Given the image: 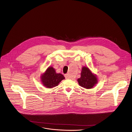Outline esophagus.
<instances>
[{"label": "esophagus", "mask_w": 132, "mask_h": 132, "mask_svg": "<svg viewBox=\"0 0 132 132\" xmlns=\"http://www.w3.org/2000/svg\"><path fill=\"white\" fill-rule=\"evenodd\" d=\"M65 76L66 79H71V77L69 74H66L65 75Z\"/></svg>", "instance_id": "1"}]
</instances>
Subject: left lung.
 <instances>
[{
    "label": "left lung",
    "mask_w": 132,
    "mask_h": 132,
    "mask_svg": "<svg viewBox=\"0 0 132 132\" xmlns=\"http://www.w3.org/2000/svg\"><path fill=\"white\" fill-rule=\"evenodd\" d=\"M79 85L86 89L94 88L98 84V79L97 75L86 66H83L81 68L80 77L77 79Z\"/></svg>",
    "instance_id": "left-lung-1"
}]
</instances>
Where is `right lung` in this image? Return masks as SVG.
Returning a JSON list of instances; mask_svg holds the SVG:
<instances>
[{"instance_id":"1","label":"right lung","mask_w":132,"mask_h":132,"mask_svg":"<svg viewBox=\"0 0 132 132\" xmlns=\"http://www.w3.org/2000/svg\"><path fill=\"white\" fill-rule=\"evenodd\" d=\"M65 78L62 74L56 73L55 69L52 66H49L40 76L42 84L48 88L58 86L59 83Z\"/></svg>"}]
</instances>
